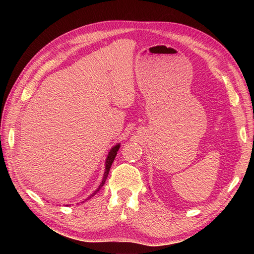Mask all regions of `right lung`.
<instances>
[{
    "label": "right lung",
    "instance_id": "1",
    "mask_svg": "<svg viewBox=\"0 0 254 254\" xmlns=\"http://www.w3.org/2000/svg\"><path fill=\"white\" fill-rule=\"evenodd\" d=\"M119 144H117L116 146H114V147L110 150V152H109V154H108V156H107V159H106V171H105V173H104V177H103V181H102V183L100 184V186L99 188L97 189V190H95V192H93L89 197H91V196H93L95 195L104 186V184H105V182H106V179H107V177H108V174H109V171H110V168H111V166H112V163L114 162V158H115V156H116V154H117V151H118V149H119Z\"/></svg>",
    "mask_w": 254,
    "mask_h": 254
}]
</instances>
